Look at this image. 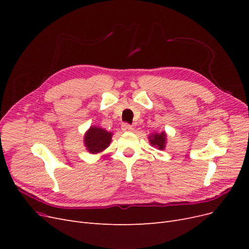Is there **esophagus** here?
<instances>
[{"instance_id": "34e87169", "label": "esophagus", "mask_w": 249, "mask_h": 249, "mask_svg": "<svg viewBox=\"0 0 249 249\" xmlns=\"http://www.w3.org/2000/svg\"><path fill=\"white\" fill-rule=\"evenodd\" d=\"M123 131L124 132H133L134 131V127L129 124H123Z\"/></svg>"}]
</instances>
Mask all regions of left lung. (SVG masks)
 <instances>
[{
    "label": "left lung",
    "instance_id": "8db88e82",
    "mask_svg": "<svg viewBox=\"0 0 249 249\" xmlns=\"http://www.w3.org/2000/svg\"><path fill=\"white\" fill-rule=\"evenodd\" d=\"M148 140L152 146H155L156 148L162 150L165 148V145H166V133L162 132L160 134H150Z\"/></svg>",
    "mask_w": 249,
    "mask_h": 249
}]
</instances>
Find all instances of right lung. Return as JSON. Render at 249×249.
I'll return each mask as SVG.
<instances>
[{"label":"right lung","mask_w":249,"mask_h":249,"mask_svg":"<svg viewBox=\"0 0 249 249\" xmlns=\"http://www.w3.org/2000/svg\"><path fill=\"white\" fill-rule=\"evenodd\" d=\"M112 139V133L99 126H90L85 133L84 143L90 154H99L106 149Z\"/></svg>","instance_id":"1"}]
</instances>
